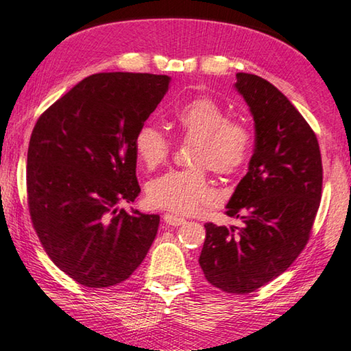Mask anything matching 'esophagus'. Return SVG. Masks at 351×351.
Masks as SVG:
<instances>
[{
	"label": "esophagus",
	"instance_id": "1",
	"mask_svg": "<svg viewBox=\"0 0 351 351\" xmlns=\"http://www.w3.org/2000/svg\"><path fill=\"white\" fill-rule=\"evenodd\" d=\"M162 219H164V223L169 224V226H181V224L186 223V218L173 215V213H164Z\"/></svg>",
	"mask_w": 351,
	"mask_h": 351
}]
</instances>
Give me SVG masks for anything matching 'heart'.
I'll use <instances>...</instances> for the list:
<instances>
[{
    "mask_svg": "<svg viewBox=\"0 0 351 351\" xmlns=\"http://www.w3.org/2000/svg\"><path fill=\"white\" fill-rule=\"evenodd\" d=\"M171 123L197 142L190 152L195 167L154 178L147 186V201L158 209L187 215L212 198L206 167L221 176L237 175L245 167L252 152V133L246 123L229 121L226 110L210 97L181 105ZM133 147L147 169H156L167 159L171 144L161 128L144 123L136 132Z\"/></svg>",
    "mask_w": 351,
    "mask_h": 351,
    "instance_id": "b5f03b06",
    "label": "heart"
}]
</instances>
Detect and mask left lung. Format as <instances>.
Here are the masks:
<instances>
[{"label": "left lung", "instance_id": "left-lung-1", "mask_svg": "<svg viewBox=\"0 0 351 351\" xmlns=\"http://www.w3.org/2000/svg\"><path fill=\"white\" fill-rule=\"evenodd\" d=\"M235 90L254 117L255 148L226 215L245 224L206 223L198 261L213 287L247 294L287 271L306 246L322 197V158L311 127L272 83L239 73Z\"/></svg>", "mask_w": 351, "mask_h": 351}]
</instances>
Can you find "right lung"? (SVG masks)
<instances>
[{
  "label": "right lung",
  "mask_w": 351,
  "mask_h": 351,
  "mask_svg": "<svg viewBox=\"0 0 351 351\" xmlns=\"http://www.w3.org/2000/svg\"><path fill=\"white\" fill-rule=\"evenodd\" d=\"M169 75L93 74L35 123L27 150V206L57 268L88 288L133 274L158 234L159 215L119 209L141 187L136 132L169 90Z\"/></svg>",
  "instance_id": "obj_1"
}]
</instances>
